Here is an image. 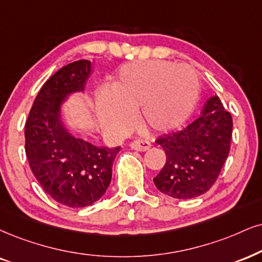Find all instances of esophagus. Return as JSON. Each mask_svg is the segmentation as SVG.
Listing matches in <instances>:
<instances>
[{
	"instance_id": "obj_1",
	"label": "esophagus",
	"mask_w": 262,
	"mask_h": 262,
	"mask_svg": "<svg viewBox=\"0 0 262 262\" xmlns=\"http://www.w3.org/2000/svg\"><path fill=\"white\" fill-rule=\"evenodd\" d=\"M131 149L138 150V151H146L150 148V143L147 141H141V140H136L134 142H131L130 144Z\"/></svg>"
}]
</instances>
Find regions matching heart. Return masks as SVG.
<instances>
[{
    "mask_svg": "<svg viewBox=\"0 0 262 262\" xmlns=\"http://www.w3.org/2000/svg\"><path fill=\"white\" fill-rule=\"evenodd\" d=\"M198 74L187 64L148 60L126 64L119 70L113 92L102 90L98 105L105 127L127 131L138 109L141 124L151 132L180 128L194 112L199 99Z\"/></svg>",
    "mask_w": 262,
    "mask_h": 262,
    "instance_id": "1",
    "label": "heart"
}]
</instances>
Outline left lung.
<instances>
[{
    "label": "left lung",
    "instance_id": "8db88e82",
    "mask_svg": "<svg viewBox=\"0 0 262 262\" xmlns=\"http://www.w3.org/2000/svg\"><path fill=\"white\" fill-rule=\"evenodd\" d=\"M200 114L182 131L156 141L165 150L166 163L154 185L172 198L192 199L208 192L230 153L233 121L220 98L210 97Z\"/></svg>",
    "mask_w": 262,
    "mask_h": 262
}]
</instances>
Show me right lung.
I'll return each instance as SVG.
<instances>
[{"instance_id": "right-lung-1", "label": "right lung", "mask_w": 262, "mask_h": 262, "mask_svg": "<svg viewBox=\"0 0 262 262\" xmlns=\"http://www.w3.org/2000/svg\"><path fill=\"white\" fill-rule=\"evenodd\" d=\"M90 60H76L53 74L35 98L25 124V153L45 192L69 208L91 205L104 194L120 147H97L77 138L63 122L60 106L83 92Z\"/></svg>"}]
</instances>
